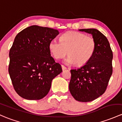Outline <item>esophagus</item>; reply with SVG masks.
<instances>
[{"instance_id":"1","label":"esophagus","mask_w":122,"mask_h":122,"mask_svg":"<svg viewBox=\"0 0 122 122\" xmlns=\"http://www.w3.org/2000/svg\"><path fill=\"white\" fill-rule=\"evenodd\" d=\"M61 67H62V71H64V70H66V68L65 67V66H64V65H61Z\"/></svg>"}]
</instances>
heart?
<instances>
[{
  "mask_svg": "<svg viewBox=\"0 0 122 122\" xmlns=\"http://www.w3.org/2000/svg\"><path fill=\"white\" fill-rule=\"evenodd\" d=\"M95 47L92 36L76 31L66 32L60 37V41L53 40L49 43V50L55 58L62 59L68 54L65 62L77 66H82L90 60Z\"/></svg>",
  "mask_w": 122,
  "mask_h": 122,
  "instance_id": "b5f03b06",
  "label": "heart"
}]
</instances>
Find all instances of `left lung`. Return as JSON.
<instances>
[{
  "label": "left lung",
  "mask_w": 122,
  "mask_h": 122,
  "mask_svg": "<svg viewBox=\"0 0 122 122\" xmlns=\"http://www.w3.org/2000/svg\"><path fill=\"white\" fill-rule=\"evenodd\" d=\"M92 35L96 43L91 58L81 67L71 70L69 89L79 102L93 101L106 91L112 74L113 52L107 38L95 29H80Z\"/></svg>",
  "instance_id": "left-lung-1"
}]
</instances>
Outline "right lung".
<instances>
[{
	"instance_id": "1",
	"label": "right lung",
	"mask_w": 122,
	"mask_h": 122,
	"mask_svg": "<svg viewBox=\"0 0 122 122\" xmlns=\"http://www.w3.org/2000/svg\"><path fill=\"white\" fill-rule=\"evenodd\" d=\"M59 34L56 29L31 25L18 33L9 52V73L21 98L40 100L50 91L52 79L62 71L51 56L49 43Z\"/></svg>"
}]
</instances>
